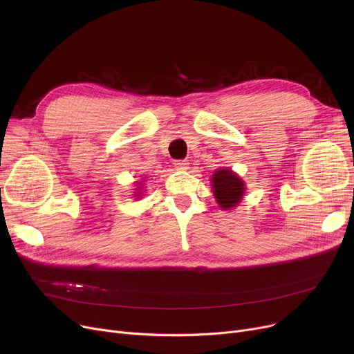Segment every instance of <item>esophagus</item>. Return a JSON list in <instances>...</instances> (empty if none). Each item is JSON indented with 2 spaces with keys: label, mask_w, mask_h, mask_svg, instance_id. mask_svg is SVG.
Instances as JSON below:
<instances>
[{
  "label": "esophagus",
  "mask_w": 354,
  "mask_h": 354,
  "mask_svg": "<svg viewBox=\"0 0 354 354\" xmlns=\"http://www.w3.org/2000/svg\"><path fill=\"white\" fill-rule=\"evenodd\" d=\"M175 167L178 171H188L189 169V162L185 160H175Z\"/></svg>",
  "instance_id": "34e87169"
}]
</instances>
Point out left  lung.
Returning a JSON list of instances; mask_svg holds the SVG:
<instances>
[{"instance_id": "obj_1", "label": "left lung", "mask_w": 354, "mask_h": 354, "mask_svg": "<svg viewBox=\"0 0 354 354\" xmlns=\"http://www.w3.org/2000/svg\"><path fill=\"white\" fill-rule=\"evenodd\" d=\"M211 188L218 207L231 211L238 207L245 195V182L231 167H219L211 176Z\"/></svg>"}]
</instances>
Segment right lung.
I'll use <instances>...</instances> for the list:
<instances>
[{
  "label": "right lung",
  "instance_id": "obj_1",
  "mask_svg": "<svg viewBox=\"0 0 354 354\" xmlns=\"http://www.w3.org/2000/svg\"><path fill=\"white\" fill-rule=\"evenodd\" d=\"M142 182H145V180H138L135 185H138V188L135 189L136 192H135V196H136V199H139V198H142V195H143V188L145 187H139V185H142Z\"/></svg>",
  "mask_w": 354,
  "mask_h": 354
}]
</instances>
